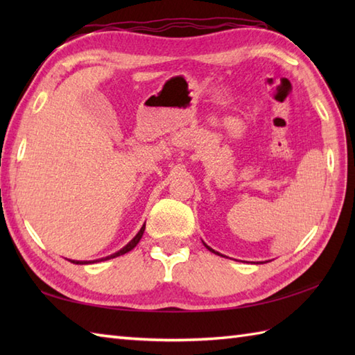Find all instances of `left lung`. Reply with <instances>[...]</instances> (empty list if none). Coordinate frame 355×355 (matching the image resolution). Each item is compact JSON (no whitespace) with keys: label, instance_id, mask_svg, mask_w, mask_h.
<instances>
[{"label":"left lung","instance_id":"8db88e82","mask_svg":"<svg viewBox=\"0 0 355 355\" xmlns=\"http://www.w3.org/2000/svg\"><path fill=\"white\" fill-rule=\"evenodd\" d=\"M205 245H206V244H205ZM206 247H207V248H209V250H210V252H214V253H216V252H215V250H212V248H210V247H209V245H206Z\"/></svg>","mask_w":355,"mask_h":355}]
</instances>
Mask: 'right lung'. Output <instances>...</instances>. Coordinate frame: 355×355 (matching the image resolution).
Listing matches in <instances>:
<instances>
[{
	"label": "right lung",
	"instance_id": "right-lung-1",
	"mask_svg": "<svg viewBox=\"0 0 355 355\" xmlns=\"http://www.w3.org/2000/svg\"><path fill=\"white\" fill-rule=\"evenodd\" d=\"M143 232H145V224H143V227L140 229V232H139L137 235H135V236L130 241V243H128V244L122 248V250H119V252H116V253H112L111 256H107V258H102L101 261L112 259V258H116V256H120V254H125V253H128V252H131L132 248L139 244V241H140V239H141V236H143ZM71 262H73V263H89L92 261H71ZM93 262H94V261H93Z\"/></svg>",
	"mask_w": 355,
	"mask_h": 355
}]
</instances>
